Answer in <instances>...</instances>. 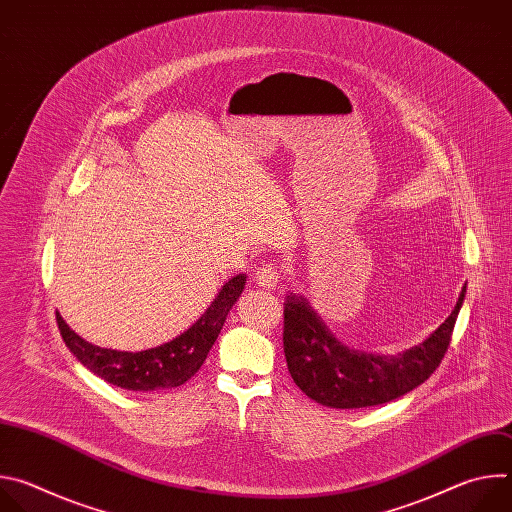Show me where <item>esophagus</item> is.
<instances>
[{"mask_svg":"<svg viewBox=\"0 0 512 512\" xmlns=\"http://www.w3.org/2000/svg\"><path fill=\"white\" fill-rule=\"evenodd\" d=\"M281 277H283V275H281V269H279L277 265L265 263L263 267L257 269V273H255V283H259V287H263V289H275V287L279 285Z\"/></svg>","mask_w":512,"mask_h":512,"instance_id":"34e87169","label":"esophagus"}]
</instances>
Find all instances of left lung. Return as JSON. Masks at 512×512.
I'll use <instances>...</instances> for the list:
<instances>
[{
	"label": "left lung",
	"instance_id": "obj_1",
	"mask_svg": "<svg viewBox=\"0 0 512 512\" xmlns=\"http://www.w3.org/2000/svg\"><path fill=\"white\" fill-rule=\"evenodd\" d=\"M464 298L466 285L444 324L417 346L399 354H373L342 344L310 302L291 291L283 304V352L289 375L310 399L334 409H360L399 399L440 367Z\"/></svg>",
	"mask_w": 512,
	"mask_h": 512
}]
</instances>
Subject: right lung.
<instances>
[{
  "label": "right lung",
  "mask_w": 512,
  "mask_h": 512,
  "mask_svg": "<svg viewBox=\"0 0 512 512\" xmlns=\"http://www.w3.org/2000/svg\"><path fill=\"white\" fill-rule=\"evenodd\" d=\"M245 283V273L231 277L218 289V294L214 296L206 312L186 332L170 342L141 352H121L95 346L81 338L75 330H70V326L62 320L58 312L56 322L68 350L91 373L105 379L107 383L141 393L174 389L184 385L198 373L214 340L221 334L231 308L243 294Z\"/></svg>",
  "instance_id": "right-lung-1"
}]
</instances>
